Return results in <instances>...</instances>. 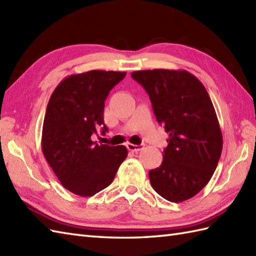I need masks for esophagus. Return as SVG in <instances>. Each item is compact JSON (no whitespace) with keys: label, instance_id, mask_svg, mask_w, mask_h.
<instances>
[{"label":"esophagus","instance_id":"esophagus-1","mask_svg":"<svg viewBox=\"0 0 256 256\" xmlns=\"http://www.w3.org/2000/svg\"><path fill=\"white\" fill-rule=\"evenodd\" d=\"M126 148L128 150H131V152H138L143 148V145H135L132 143H128Z\"/></svg>","mask_w":256,"mask_h":256}]
</instances>
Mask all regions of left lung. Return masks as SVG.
<instances>
[{
    "label": "left lung",
    "instance_id": "left-lung-1",
    "mask_svg": "<svg viewBox=\"0 0 256 256\" xmlns=\"http://www.w3.org/2000/svg\"><path fill=\"white\" fill-rule=\"evenodd\" d=\"M131 76L148 94L157 122L170 134L160 166L148 172L152 187L172 202L192 198L214 175L224 143L208 92L186 70H140Z\"/></svg>",
    "mask_w": 256,
    "mask_h": 256
}]
</instances>
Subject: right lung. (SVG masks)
Segmentation results:
<instances>
[{
    "label": "right lung",
    "mask_w": 256,
    "mask_h": 256,
    "mask_svg": "<svg viewBox=\"0 0 256 256\" xmlns=\"http://www.w3.org/2000/svg\"><path fill=\"white\" fill-rule=\"evenodd\" d=\"M126 72L91 70L64 78L47 104L42 150L62 186L81 197H91L110 184L122 162L125 146L96 144L91 140L102 128L110 91Z\"/></svg>",
    "instance_id": "right-lung-1"
}]
</instances>
